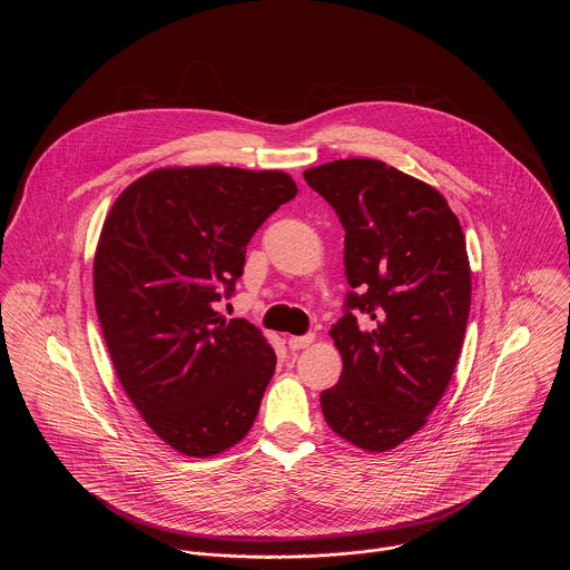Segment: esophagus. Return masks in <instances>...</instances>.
<instances>
[{"instance_id": "esophagus-1", "label": "esophagus", "mask_w": 570, "mask_h": 570, "mask_svg": "<svg viewBox=\"0 0 570 570\" xmlns=\"http://www.w3.org/2000/svg\"><path fill=\"white\" fill-rule=\"evenodd\" d=\"M312 342H314V335H312V333H307V335H292V337H287V346H289L292 351H301V348L309 346Z\"/></svg>"}]
</instances>
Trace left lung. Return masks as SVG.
Masks as SVG:
<instances>
[{"mask_svg":"<svg viewBox=\"0 0 570 570\" xmlns=\"http://www.w3.org/2000/svg\"><path fill=\"white\" fill-rule=\"evenodd\" d=\"M344 228V314L331 326L340 382L321 393L328 428L386 452L443 397L472 301L465 237L443 195L380 160L305 170Z\"/></svg>","mask_w":570,"mask_h":570,"instance_id":"obj_1","label":"left lung"}]
</instances>
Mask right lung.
Returning a JSON list of instances; mask_svg holds the SVG:
<instances>
[{
    "mask_svg": "<svg viewBox=\"0 0 570 570\" xmlns=\"http://www.w3.org/2000/svg\"><path fill=\"white\" fill-rule=\"evenodd\" d=\"M298 193L281 170L160 168L111 206L94 298L116 375L149 428L186 456H213L252 428L276 355L222 303L245 245Z\"/></svg>",
    "mask_w": 570,
    "mask_h": 570,
    "instance_id": "obj_1",
    "label": "right lung"
}]
</instances>
